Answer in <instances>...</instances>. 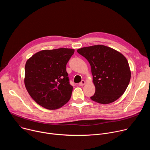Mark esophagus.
Returning a JSON list of instances; mask_svg holds the SVG:
<instances>
[{"label": "esophagus", "instance_id": "1", "mask_svg": "<svg viewBox=\"0 0 150 150\" xmlns=\"http://www.w3.org/2000/svg\"><path fill=\"white\" fill-rule=\"evenodd\" d=\"M85 83V81L84 80H82L81 82H79L78 85H79V86H83V85Z\"/></svg>", "mask_w": 150, "mask_h": 150}]
</instances>
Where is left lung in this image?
Here are the masks:
<instances>
[{
  "mask_svg": "<svg viewBox=\"0 0 150 150\" xmlns=\"http://www.w3.org/2000/svg\"><path fill=\"white\" fill-rule=\"evenodd\" d=\"M77 52L90 64L96 87L92 100L109 104L123 95L130 82L131 71L122 54L103 45L83 47Z\"/></svg>",
  "mask_w": 150,
  "mask_h": 150,
  "instance_id": "8db88e82",
  "label": "left lung"
}]
</instances>
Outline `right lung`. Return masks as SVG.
<instances>
[{"label":"right lung","instance_id":"right-lung-1","mask_svg":"<svg viewBox=\"0 0 150 150\" xmlns=\"http://www.w3.org/2000/svg\"><path fill=\"white\" fill-rule=\"evenodd\" d=\"M74 52V49L66 48L41 50L27 61L25 87L41 106L55 110L70 100L73 87L66 66Z\"/></svg>","mask_w":150,"mask_h":150}]
</instances>
